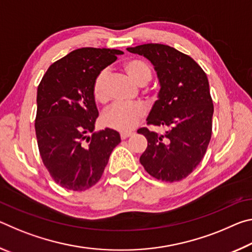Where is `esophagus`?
Masks as SVG:
<instances>
[{"mask_svg": "<svg viewBox=\"0 0 252 252\" xmlns=\"http://www.w3.org/2000/svg\"><path fill=\"white\" fill-rule=\"evenodd\" d=\"M133 134V132H131V131H129V132H121V139L122 140H125V139H126V138H129L130 135H132Z\"/></svg>", "mask_w": 252, "mask_h": 252, "instance_id": "34e87169", "label": "esophagus"}]
</instances>
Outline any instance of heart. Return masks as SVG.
<instances>
[{
  "instance_id": "obj_1",
  "label": "heart",
  "mask_w": 252,
  "mask_h": 252,
  "mask_svg": "<svg viewBox=\"0 0 252 252\" xmlns=\"http://www.w3.org/2000/svg\"><path fill=\"white\" fill-rule=\"evenodd\" d=\"M123 69L134 83L147 84L151 79V70L146 62L139 59H131L123 63ZM108 72L102 70L93 81L92 92L97 102H105L108 99L106 91ZM146 114V109L140 103H114L104 111L102 119L105 126L119 131H129L138 125Z\"/></svg>"
}]
</instances>
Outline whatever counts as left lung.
<instances>
[{"mask_svg": "<svg viewBox=\"0 0 252 252\" xmlns=\"http://www.w3.org/2000/svg\"><path fill=\"white\" fill-rule=\"evenodd\" d=\"M126 50L155 66L160 91L147 121L169 129L163 135L147 127L138 130L148 140L140 162L158 180H182L202 160L211 139L213 104L207 74L192 58L169 45L148 43Z\"/></svg>", "mask_w": 252, "mask_h": 252, "instance_id": "obj_1", "label": "left lung"}]
</instances>
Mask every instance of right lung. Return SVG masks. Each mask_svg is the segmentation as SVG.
I'll list each match as a JSON object with an SVG mask.
<instances>
[{"label":"right lung","instance_id":"1","mask_svg":"<svg viewBox=\"0 0 252 252\" xmlns=\"http://www.w3.org/2000/svg\"><path fill=\"white\" fill-rule=\"evenodd\" d=\"M123 52L82 48L51 65L37 87L35 133L40 155L53 180L67 190L84 191L100 180L119 132H94L99 117L93 81Z\"/></svg>","mask_w":252,"mask_h":252}]
</instances>
